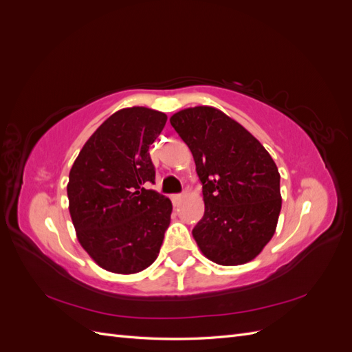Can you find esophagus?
I'll return each mask as SVG.
<instances>
[{"label":"esophagus","mask_w":352,"mask_h":352,"mask_svg":"<svg viewBox=\"0 0 352 352\" xmlns=\"http://www.w3.org/2000/svg\"><path fill=\"white\" fill-rule=\"evenodd\" d=\"M182 198H184V195L182 194H176V195H172V201H173V204L176 206V204H179L180 201H182Z\"/></svg>","instance_id":"esophagus-1"}]
</instances>
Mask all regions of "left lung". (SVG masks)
<instances>
[{"instance_id":"left-lung-1","label":"left lung","mask_w":352,"mask_h":352,"mask_svg":"<svg viewBox=\"0 0 352 352\" xmlns=\"http://www.w3.org/2000/svg\"><path fill=\"white\" fill-rule=\"evenodd\" d=\"M170 123L194 155L204 216L192 235L220 265L254 260L273 238L282 208L280 175L265 148L223 111L198 105Z\"/></svg>"}]
</instances>
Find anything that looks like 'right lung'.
Instances as JSON below:
<instances>
[{"label":"right lung","instance_id":"right-lung-1","mask_svg":"<svg viewBox=\"0 0 352 352\" xmlns=\"http://www.w3.org/2000/svg\"><path fill=\"white\" fill-rule=\"evenodd\" d=\"M167 116L146 107L111 114L85 142L70 168L69 211L82 248L100 267L133 274L155 261L172 201L160 195L148 150Z\"/></svg>","mask_w":352,"mask_h":352}]
</instances>
